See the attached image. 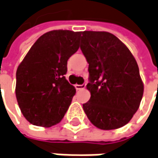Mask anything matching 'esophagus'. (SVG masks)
Returning <instances> with one entry per match:
<instances>
[{
    "mask_svg": "<svg viewBox=\"0 0 158 158\" xmlns=\"http://www.w3.org/2000/svg\"><path fill=\"white\" fill-rule=\"evenodd\" d=\"M85 85H86V84L85 83V84H83V85H75L74 87H75L76 90H81V89L85 88Z\"/></svg>",
    "mask_w": 158,
    "mask_h": 158,
    "instance_id": "obj_1",
    "label": "esophagus"
}]
</instances>
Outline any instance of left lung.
Returning a JSON list of instances; mask_svg holds the SVG:
<instances>
[{
	"label": "left lung",
	"mask_w": 158,
	"mask_h": 158,
	"mask_svg": "<svg viewBox=\"0 0 158 158\" xmlns=\"http://www.w3.org/2000/svg\"><path fill=\"white\" fill-rule=\"evenodd\" d=\"M81 46L88 62L91 93L83 108L91 123L103 130L124 127L140 106L144 85L129 49L107 31H82Z\"/></svg>",
	"instance_id": "left-lung-1"
}]
</instances>
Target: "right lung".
<instances>
[{
    "instance_id": "obj_1",
    "label": "right lung",
    "mask_w": 158,
    "mask_h": 158,
    "mask_svg": "<svg viewBox=\"0 0 158 158\" xmlns=\"http://www.w3.org/2000/svg\"><path fill=\"white\" fill-rule=\"evenodd\" d=\"M82 31L54 30L31 47L16 72L19 107L31 124L50 127L69 108L75 88L65 79L67 61L79 48Z\"/></svg>"
}]
</instances>
